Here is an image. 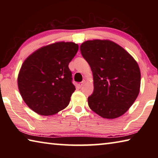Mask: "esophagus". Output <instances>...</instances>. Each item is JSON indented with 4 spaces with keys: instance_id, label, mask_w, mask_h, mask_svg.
<instances>
[{
    "instance_id": "34e87169",
    "label": "esophagus",
    "mask_w": 158,
    "mask_h": 158,
    "mask_svg": "<svg viewBox=\"0 0 158 158\" xmlns=\"http://www.w3.org/2000/svg\"><path fill=\"white\" fill-rule=\"evenodd\" d=\"M85 84V81H82V82H80L79 84V87H82L83 85H84V84Z\"/></svg>"
}]
</instances>
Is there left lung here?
Instances as JSON below:
<instances>
[{"instance_id": "8db88e82", "label": "left lung", "mask_w": 158, "mask_h": 158, "mask_svg": "<svg viewBox=\"0 0 158 158\" xmlns=\"http://www.w3.org/2000/svg\"><path fill=\"white\" fill-rule=\"evenodd\" d=\"M80 50L91 68L94 91L88 98L92 111L107 119L121 116L139 93V67L126 50L108 40H87Z\"/></svg>"}]
</instances>
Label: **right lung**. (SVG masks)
<instances>
[{
	"mask_svg": "<svg viewBox=\"0 0 158 158\" xmlns=\"http://www.w3.org/2000/svg\"><path fill=\"white\" fill-rule=\"evenodd\" d=\"M79 49L72 42H58L40 48L21 67L17 83L23 101L41 116L66 108L76 90L69 63Z\"/></svg>",
	"mask_w": 158,
	"mask_h": 158,
	"instance_id": "obj_1",
	"label": "right lung"
}]
</instances>
